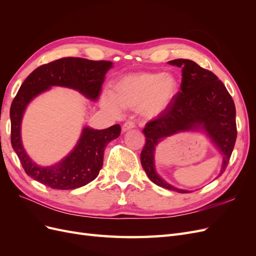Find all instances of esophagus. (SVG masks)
I'll return each mask as SVG.
<instances>
[{"instance_id":"34e87169","label":"esophagus","mask_w":256,"mask_h":256,"mask_svg":"<svg viewBox=\"0 0 256 256\" xmlns=\"http://www.w3.org/2000/svg\"><path fill=\"white\" fill-rule=\"evenodd\" d=\"M132 128H134V122H126L122 127V132H126V131L132 129Z\"/></svg>"}]
</instances>
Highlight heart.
Wrapping results in <instances>:
<instances>
[{"mask_svg":"<svg viewBox=\"0 0 256 256\" xmlns=\"http://www.w3.org/2000/svg\"><path fill=\"white\" fill-rule=\"evenodd\" d=\"M180 90V82L171 72H138L115 80L111 96L102 98V106L114 114L122 109H138L146 120L156 118L172 104Z\"/></svg>","mask_w":256,"mask_h":256,"instance_id":"b5f03b06","label":"heart"}]
</instances>
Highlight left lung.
<instances>
[{
    "label": "left lung",
    "mask_w": 256,
    "mask_h": 256,
    "mask_svg": "<svg viewBox=\"0 0 256 256\" xmlns=\"http://www.w3.org/2000/svg\"><path fill=\"white\" fill-rule=\"evenodd\" d=\"M168 64L182 68L180 92L164 114L146 124L141 164L154 184L180 193H189L188 190L173 187L157 174L154 168L157 144L176 134L203 130L223 157L220 176L226 171L236 142V109L226 88L214 74L190 60L177 58Z\"/></svg>",
    "instance_id": "8db88e82"
}]
</instances>
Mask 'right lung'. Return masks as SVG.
Instances as JSON below:
<instances>
[{
    "label": "right lung",
    "instance_id": "1",
    "mask_svg": "<svg viewBox=\"0 0 256 256\" xmlns=\"http://www.w3.org/2000/svg\"><path fill=\"white\" fill-rule=\"evenodd\" d=\"M112 66L109 60L63 58L36 68L22 83L10 106V141L30 177L52 189L72 190L83 187L98 176L106 146L120 136V125L102 130L84 127L78 143L64 159L50 166H40L23 148L21 120L30 100L52 86L76 90L95 102L102 92L106 74Z\"/></svg>",
    "mask_w": 256,
    "mask_h": 256
}]
</instances>
